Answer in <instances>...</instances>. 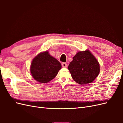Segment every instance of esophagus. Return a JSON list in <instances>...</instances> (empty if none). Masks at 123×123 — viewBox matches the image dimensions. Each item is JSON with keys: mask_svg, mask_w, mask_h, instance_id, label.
I'll return each instance as SVG.
<instances>
[{"mask_svg": "<svg viewBox=\"0 0 123 123\" xmlns=\"http://www.w3.org/2000/svg\"><path fill=\"white\" fill-rule=\"evenodd\" d=\"M62 67L63 68H66L67 67V64L65 62H63L62 64Z\"/></svg>", "mask_w": 123, "mask_h": 123, "instance_id": "obj_1", "label": "esophagus"}]
</instances>
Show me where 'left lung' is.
Masks as SVG:
<instances>
[{"mask_svg":"<svg viewBox=\"0 0 123 123\" xmlns=\"http://www.w3.org/2000/svg\"><path fill=\"white\" fill-rule=\"evenodd\" d=\"M68 69L72 79L80 85L91 83L100 71L98 61L89 50L79 51L70 63Z\"/></svg>","mask_w":123,"mask_h":123,"instance_id":"1","label":"left lung"}]
</instances>
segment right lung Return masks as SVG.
I'll use <instances>...</instances> for the list:
<instances>
[{
	"label": "right lung",
	"instance_id": "1",
	"mask_svg": "<svg viewBox=\"0 0 123 123\" xmlns=\"http://www.w3.org/2000/svg\"><path fill=\"white\" fill-rule=\"evenodd\" d=\"M62 65L48 51L40 52L33 59L30 66L32 77L40 83H47L57 75Z\"/></svg>",
	"mask_w": 123,
	"mask_h": 123
}]
</instances>
